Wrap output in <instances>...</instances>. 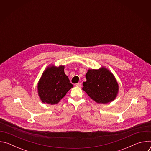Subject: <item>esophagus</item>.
<instances>
[{
  "label": "esophagus",
  "instance_id": "34e87169",
  "mask_svg": "<svg viewBox=\"0 0 151 151\" xmlns=\"http://www.w3.org/2000/svg\"><path fill=\"white\" fill-rule=\"evenodd\" d=\"M75 85H76V86H77V87H81V85H82V84H81V83L78 82V83H76V84H75Z\"/></svg>",
  "mask_w": 151,
  "mask_h": 151
}]
</instances>
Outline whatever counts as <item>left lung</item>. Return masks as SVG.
<instances>
[{
  "label": "left lung",
  "instance_id": "8db88e82",
  "mask_svg": "<svg viewBox=\"0 0 151 151\" xmlns=\"http://www.w3.org/2000/svg\"><path fill=\"white\" fill-rule=\"evenodd\" d=\"M82 90L98 103L106 104L116 98L118 84L113 74L104 68L89 69L85 75Z\"/></svg>",
  "mask_w": 151,
  "mask_h": 151
}]
</instances>
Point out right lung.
<instances>
[{
    "label": "right lung",
    "mask_w": 151,
    "mask_h": 151,
    "mask_svg": "<svg viewBox=\"0 0 151 151\" xmlns=\"http://www.w3.org/2000/svg\"><path fill=\"white\" fill-rule=\"evenodd\" d=\"M64 66H51L43 73L37 85L38 94L43 103H58L73 87L64 73Z\"/></svg>",
    "instance_id": "add662e5"
}]
</instances>
